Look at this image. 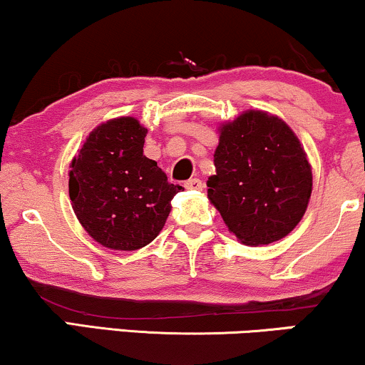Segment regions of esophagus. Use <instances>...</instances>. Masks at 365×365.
Returning <instances> with one entry per match:
<instances>
[{
  "label": "esophagus",
  "instance_id": "1",
  "mask_svg": "<svg viewBox=\"0 0 365 365\" xmlns=\"http://www.w3.org/2000/svg\"><path fill=\"white\" fill-rule=\"evenodd\" d=\"M202 187H204V183L199 178H190L185 182V188L188 190H202Z\"/></svg>",
  "mask_w": 365,
  "mask_h": 365
}]
</instances>
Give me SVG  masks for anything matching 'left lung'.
Masks as SVG:
<instances>
[{"mask_svg": "<svg viewBox=\"0 0 365 365\" xmlns=\"http://www.w3.org/2000/svg\"><path fill=\"white\" fill-rule=\"evenodd\" d=\"M216 175L207 197L232 235L248 247L285 238L299 225L313 190L301 140L282 118L247 110L219 125Z\"/></svg>", "mask_w": 365, "mask_h": 365, "instance_id": "obj_1", "label": "left lung"}]
</instances>
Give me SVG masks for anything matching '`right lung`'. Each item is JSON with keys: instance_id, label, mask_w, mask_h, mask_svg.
Here are the masks:
<instances>
[{"instance_id": "1", "label": "right lung", "mask_w": 365, "mask_h": 365, "mask_svg": "<svg viewBox=\"0 0 365 365\" xmlns=\"http://www.w3.org/2000/svg\"><path fill=\"white\" fill-rule=\"evenodd\" d=\"M148 129L134 117L95 127L69 165V199L80 225L108 250L134 252L160 235L182 190L144 156Z\"/></svg>"}]
</instances>
